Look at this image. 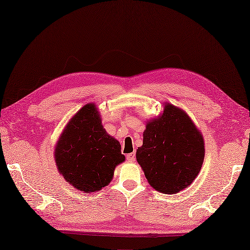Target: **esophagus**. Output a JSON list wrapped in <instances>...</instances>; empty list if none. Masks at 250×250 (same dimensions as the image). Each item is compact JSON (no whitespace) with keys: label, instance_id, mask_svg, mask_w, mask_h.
Here are the masks:
<instances>
[{"label":"esophagus","instance_id":"esophagus-1","mask_svg":"<svg viewBox=\"0 0 250 250\" xmlns=\"http://www.w3.org/2000/svg\"><path fill=\"white\" fill-rule=\"evenodd\" d=\"M126 159L129 162L135 161V153H129V154H126Z\"/></svg>","mask_w":250,"mask_h":250}]
</instances>
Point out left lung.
<instances>
[{
  "mask_svg": "<svg viewBox=\"0 0 250 250\" xmlns=\"http://www.w3.org/2000/svg\"><path fill=\"white\" fill-rule=\"evenodd\" d=\"M204 138L188 114L167 104L157 118L148 121L136 159L152 188L174 194L189 187L201 171Z\"/></svg>",
  "mask_w": 250,
  "mask_h": 250,
  "instance_id": "obj_1",
  "label": "left lung"
}]
</instances>
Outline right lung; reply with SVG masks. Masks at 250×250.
I'll return each mask as SVG.
<instances>
[{"instance_id": "obj_1", "label": "right lung", "mask_w": 250, "mask_h": 250, "mask_svg": "<svg viewBox=\"0 0 250 250\" xmlns=\"http://www.w3.org/2000/svg\"><path fill=\"white\" fill-rule=\"evenodd\" d=\"M125 158L118 140L104 129L95 104L84 105L74 115L55 148L57 168L64 180L89 193L107 186L116 166Z\"/></svg>"}]
</instances>
